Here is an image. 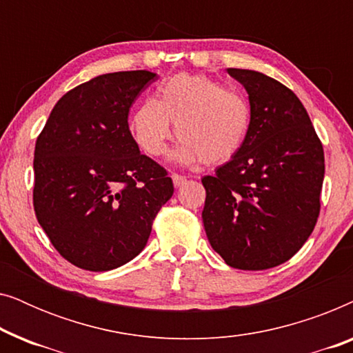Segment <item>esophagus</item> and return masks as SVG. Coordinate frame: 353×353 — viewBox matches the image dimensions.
<instances>
[{
  "mask_svg": "<svg viewBox=\"0 0 353 353\" xmlns=\"http://www.w3.org/2000/svg\"><path fill=\"white\" fill-rule=\"evenodd\" d=\"M172 180H173V185H175V188H180L186 183L188 178L183 176V175H178V173H172Z\"/></svg>",
  "mask_w": 353,
  "mask_h": 353,
  "instance_id": "1",
  "label": "esophagus"
}]
</instances>
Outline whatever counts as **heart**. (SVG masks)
Wrapping results in <instances>:
<instances>
[{
  "label": "heart",
  "mask_w": 353,
  "mask_h": 353,
  "mask_svg": "<svg viewBox=\"0 0 353 353\" xmlns=\"http://www.w3.org/2000/svg\"><path fill=\"white\" fill-rule=\"evenodd\" d=\"M180 139L173 157L183 165H220L244 146L252 123L250 103L241 91L205 75L178 74L157 88V101L146 99L130 117L134 143L149 157L165 152Z\"/></svg>",
  "instance_id": "heart-1"
}]
</instances>
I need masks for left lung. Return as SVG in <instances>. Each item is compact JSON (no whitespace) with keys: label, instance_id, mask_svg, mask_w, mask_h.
I'll list each match as a JSON object with an SVG mask.
<instances>
[{"label":"left lung","instance_id":"obj_1","mask_svg":"<svg viewBox=\"0 0 353 353\" xmlns=\"http://www.w3.org/2000/svg\"><path fill=\"white\" fill-rule=\"evenodd\" d=\"M226 70L248 91L252 123L241 151L202 178V221L226 265L259 272L288 262L315 228L325 152L288 86L255 70Z\"/></svg>","mask_w":353,"mask_h":353}]
</instances>
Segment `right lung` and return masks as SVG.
<instances>
[{"label":"right lung","instance_id":"1","mask_svg":"<svg viewBox=\"0 0 353 353\" xmlns=\"http://www.w3.org/2000/svg\"><path fill=\"white\" fill-rule=\"evenodd\" d=\"M148 70L114 72L57 101L35 144L33 209L54 249L75 267L108 272L137 257L173 194L162 165L128 127Z\"/></svg>","mask_w":353,"mask_h":353}]
</instances>
